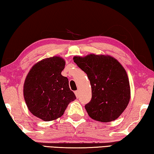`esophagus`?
<instances>
[{
	"label": "esophagus",
	"instance_id": "1",
	"mask_svg": "<svg viewBox=\"0 0 154 154\" xmlns=\"http://www.w3.org/2000/svg\"><path fill=\"white\" fill-rule=\"evenodd\" d=\"M74 93H75V97H76V98H79V97H80L79 91H75V92H74Z\"/></svg>",
	"mask_w": 154,
	"mask_h": 154
}]
</instances>
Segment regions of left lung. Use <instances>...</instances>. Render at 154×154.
<instances>
[{
    "label": "left lung",
    "mask_w": 154,
    "mask_h": 154,
    "mask_svg": "<svg viewBox=\"0 0 154 154\" xmlns=\"http://www.w3.org/2000/svg\"><path fill=\"white\" fill-rule=\"evenodd\" d=\"M73 59L90 80L92 98L85 106L88 116L102 122L116 120L131 99L129 80L124 67L107 55L92 53L74 56Z\"/></svg>",
    "instance_id": "1"
}]
</instances>
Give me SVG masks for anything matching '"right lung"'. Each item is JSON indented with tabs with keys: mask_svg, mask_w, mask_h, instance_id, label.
I'll return each instance as SVG.
<instances>
[{
	"mask_svg": "<svg viewBox=\"0 0 154 154\" xmlns=\"http://www.w3.org/2000/svg\"><path fill=\"white\" fill-rule=\"evenodd\" d=\"M66 61L59 56L45 58L29 70L23 85V97L29 111L44 121L61 117L75 96L67 77L61 75Z\"/></svg>",
	"mask_w": 154,
	"mask_h": 154,
	"instance_id": "obj_1",
	"label": "right lung"
}]
</instances>
